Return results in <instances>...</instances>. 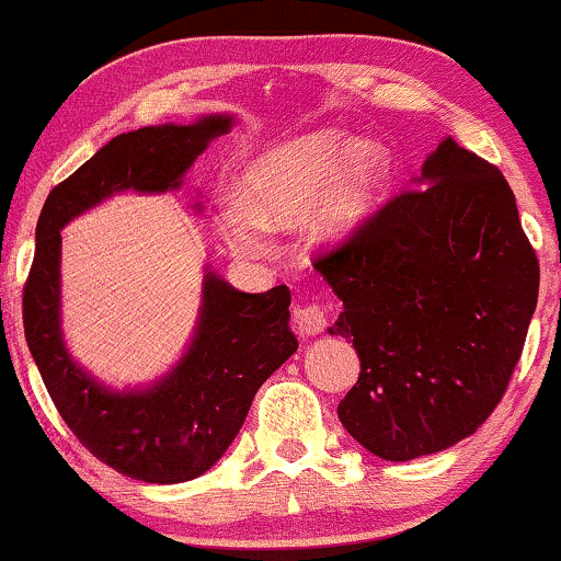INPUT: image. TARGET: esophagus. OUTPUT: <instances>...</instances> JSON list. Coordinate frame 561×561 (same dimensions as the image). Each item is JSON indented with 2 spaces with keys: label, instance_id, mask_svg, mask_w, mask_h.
Listing matches in <instances>:
<instances>
[{
  "label": "esophagus",
  "instance_id": "obj_1",
  "mask_svg": "<svg viewBox=\"0 0 561 561\" xmlns=\"http://www.w3.org/2000/svg\"><path fill=\"white\" fill-rule=\"evenodd\" d=\"M293 321L295 327L300 329V334H321L327 329V308L321 302H306V306H298L293 310Z\"/></svg>",
  "mask_w": 561,
  "mask_h": 561
}]
</instances>
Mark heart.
I'll use <instances>...</instances> for the list:
<instances>
[{"instance_id": "b5f03b06", "label": "heart", "mask_w": 561, "mask_h": 561, "mask_svg": "<svg viewBox=\"0 0 561 561\" xmlns=\"http://www.w3.org/2000/svg\"><path fill=\"white\" fill-rule=\"evenodd\" d=\"M389 178L383 148H353L345 133H316L261 153L242 178V201L221 208L225 238L259 251L261 225H293L313 214L316 238L340 240L370 214Z\"/></svg>"}]
</instances>
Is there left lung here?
Instances as JSON below:
<instances>
[{"mask_svg":"<svg viewBox=\"0 0 561 561\" xmlns=\"http://www.w3.org/2000/svg\"><path fill=\"white\" fill-rule=\"evenodd\" d=\"M316 268L345 310L329 334L360 355L336 408L376 457L408 462L470 436L494 413L538 300L536 251L510 182L447 138Z\"/></svg>","mask_w":561,"mask_h":561,"instance_id":"left-lung-1","label":"left lung"}]
</instances>
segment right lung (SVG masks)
I'll use <instances>...</instances> for the list:
<instances>
[{
  "mask_svg": "<svg viewBox=\"0 0 561 561\" xmlns=\"http://www.w3.org/2000/svg\"><path fill=\"white\" fill-rule=\"evenodd\" d=\"M232 117L140 127L112 138L49 193L23 287V327L54 408L83 447L127 478L182 483L206 473L245 423L255 391L298 350L285 285L261 295L204 282L198 332L178 368L146 391H110L72 363L59 329V248L72 216L117 191L178 187Z\"/></svg>",
  "mask_w": 561,
  "mask_h": 561,
  "instance_id": "1",
  "label": "right lung"
}]
</instances>
